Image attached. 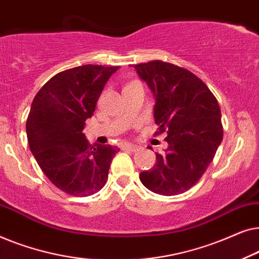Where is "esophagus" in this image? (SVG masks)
<instances>
[{
  "label": "esophagus",
  "mask_w": 259,
  "mask_h": 259,
  "mask_svg": "<svg viewBox=\"0 0 259 259\" xmlns=\"http://www.w3.org/2000/svg\"><path fill=\"white\" fill-rule=\"evenodd\" d=\"M123 150L137 152V151L140 150V147L137 146V145H133V144H126V145H123Z\"/></svg>",
  "instance_id": "34e87169"
}]
</instances>
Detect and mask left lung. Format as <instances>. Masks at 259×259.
<instances>
[{
	"instance_id": "obj_1",
	"label": "left lung",
	"mask_w": 259,
	"mask_h": 259,
	"mask_svg": "<svg viewBox=\"0 0 259 259\" xmlns=\"http://www.w3.org/2000/svg\"><path fill=\"white\" fill-rule=\"evenodd\" d=\"M133 67L155 98V134L167 133L168 144L164 153H157V164L139 178L161 196L185 192L201 178L223 140L217 99L199 77L182 67L159 60Z\"/></svg>"
}]
</instances>
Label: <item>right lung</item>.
I'll return each mask as SVG.
<instances>
[{
  "label": "right lung",
  "instance_id": "1",
  "mask_svg": "<svg viewBox=\"0 0 259 259\" xmlns=\"http://www.w3.org/2000/svg\"><path fill=\"white\" fill-rule=\"evenodd\" d=\"M119 67L83 65L58 73L35 95L26 131L42 172L67 194L87 197L105 186L120 150L91 145L82 133L98 99Z\"/></svg>",
  "mask_w": 259,
  "mask_h": 259
}]
</instances>
